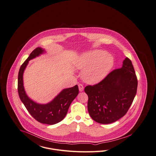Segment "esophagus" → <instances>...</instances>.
I'll list each match as a JSON object with an SVG mask.
<instances>
[{"label":"esophagus","mask_w":156,"mask_h":156,"mask_svg":"<svg viewBox=\"0 0 156 156\" xmlns=\"http://www.w3.org/2000/svg\"><path fill=\"white\" fill-rule=\"evenodd\" d=\"M78 88H79V90H80V92L83 91V89H84V87H83V85L81 84V83H80V84L78 85Z\"/></svg>","instance_id":"34e87169"}]
</instances>
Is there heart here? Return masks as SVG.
Wrapping results in <instances>:
<instances>
[{
  "label": "heart",
  "instance_id": "b5f03b06",
  "mask_svg": "<svg viewBox=\"0 0 156 156\" xmlns=\"http://www.w3.org/2000/svg\"><path fill=\"white\" fill-rule=\"evenodd\" d=\"M115 59L106 51L95 50L83 54L76 60L75 66L83 70L82 78L86 82L95 84L102 81L113 67Z\"/></svg>",
  "mask_w": 156,
  "mask_h": 156
}]
</instances>
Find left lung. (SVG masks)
Returning <instances> with one entry per match:
<instances>
[{
  "label": "left lung",
  "instance_id": "1",
  "mask_svg": "<svg viewBox=\"0 0 156 156\" xmlns=\"http://www.w3.org/2000/svg\"><path fill=\"white\" fill-rule=\"evenodd\" d=\"M137 79L131 60L126 57L121 68L111 72L102 81L88 85V111L99 123L109 124L126 115L133 101Z\"/></svg>",
  "mask_w": 156,
  "mask_h": 156
}]
</instances>
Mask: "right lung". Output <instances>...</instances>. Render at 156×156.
Returning a JSON list of instances; mask_svg holds the SVG:
<instances>
[{"instance_id":"obj_1","label":"right lung","mask_w":156,"mask_h":156,"mask_svg":"<svg viewBox=\"0 0 156 156\" xmlns=\"http://www.w3.org/2000/svg\"><path fill=\"white\" fill-rule=\"evenodd\" d=\"M45 52L41 47H37L20 68L18 75L17 89L20 100L30 115L37 121L47 125H54L66 117L72 102L79 93L77 85L72 88L64 89L50 102L40 104L34 102L27 95L23 86V73L29 61Z\"/></svg>"}]
</instances>
